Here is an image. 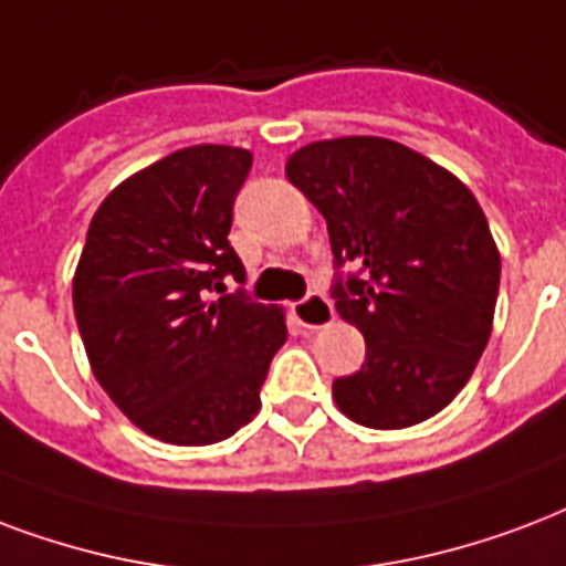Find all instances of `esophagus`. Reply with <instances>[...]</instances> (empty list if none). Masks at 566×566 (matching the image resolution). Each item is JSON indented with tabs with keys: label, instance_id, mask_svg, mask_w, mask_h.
I'll list each match as a JSON object with an SVG mask.
<instances>
[{
	"label": "esophagus",
	"instance_id": "1",
	"mask_svg": "<svg viewBox=\"0 0 566 566\" xmlns=\"http://www.w3.org/2000/svg\"><path fill=\"white\" fill-rule=\"evenodd\" d=\"M293 317L305 329H323V326H329L335 321V308H332V302L326 296H321V293H308L305 300L293 305Z\"/></svg>",
	"mask_w": 566,
	"mask_h": 566
}]
</instances>
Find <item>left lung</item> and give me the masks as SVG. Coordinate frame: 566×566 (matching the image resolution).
<instances>
[{
    "label": "left lung",
    "instance_id": "obj_1",
    "mask_svg": "<svg viewBox=\"0 0 566 566\" xmlns=\"http://www.w3.org/2000/svg\"><path fill=\"white\" fill-rule=\"evenodd\" d=\"M284 171L326 219L335 308L368 347L332 382L338 409L374 430L437 416L493 332L502 258L481 205L433 159L377 136L312 142Z\"/></svg>",
    "mask_w": 566,
    "mask_h": 566
}]
</instances>
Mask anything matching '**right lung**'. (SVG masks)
<instances>
[{"instance_id": "1", "label": "right lung", "mask_w": 566, "mask_h": 566, "mask_svg": "<svg viewBox=\"0 0 566 566\" xmlns=\"http://www.w3.org/2000/svg\"><path fill=\"white\" fill-rule=\"evenodd\" d=\"M252 154L196 145L142 168L94 213L73 275V312L92 370L148 437L213 446L249 424L282 308L254 302L228 231ZM210 292L223 296L209 302Z\"/></svg>"}]
</instances>
